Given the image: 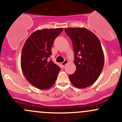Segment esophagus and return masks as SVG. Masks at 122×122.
<instances>
[{
  "mask_svg": "<svg viewBox=\"0 0 122 122\" xmlns=\"http://www.w3.org/2000/svg\"><path fill=\"white\" fill-rule=\"evenodd\" d=\"M67 62H68V60H65L64 61H63V62H61V64H62V66H63V67H64V66H66V64H67Z\"/></svg>",
  "mask_w": 122,
  "mask_h": 122,
  "instance_id": "1",
  "label": "esophagus"
}]
</instances>
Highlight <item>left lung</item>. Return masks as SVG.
<instances>
[{"instance_id": "obj_1", "label": "left lung", "mask_w": 122, "mask_h": 122, "mask_svg": "<svg viewBox=\"0 0 122 122\" xmlns=\"http://www.w3.org/2000/svg\"><path fill=\"white\" fill-rule=\"evenodd\" d=\"M74 51L76 72L69 75L72 85L89 87L97 80L104 66V54L98 38L86 28H66Z\"/></svg>"}]
</instances>
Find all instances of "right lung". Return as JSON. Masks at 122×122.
<instances>
[{"label":"right lung","instance_id":"obj_1","mask_svg":"<svg viewBox=\"0 0 122 122\" xmlns=\"http://www.w3.org/2000/svg\"><path fill=\"white\" fill-rule=\"evenodd\" d=\"M62 28L44 29L34 32L25 43L21 54V67L29 83L41 90L53 86L60 68L48 58L51 47Z\"/></svg>","mask_w":122,"mask_h":122}]
</instances>
